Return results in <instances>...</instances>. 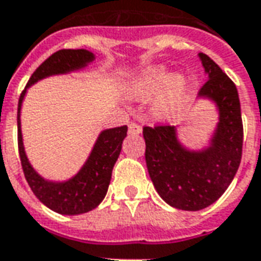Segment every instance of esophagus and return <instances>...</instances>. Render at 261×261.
Masks as SVG:
<instances>
[{"instance_id":"34e87169","label":"esophagus","mask_w":261,"mask_h":261,"mask_svg":"<svg viewBox=\"0 0 261 261\" xmlns=\"http://www.w3.org/2000/svg\"><path fill=\"white\" fill-rule=\"evenodd\" d=\"M141 131H143L141 125L137 124V123H134V121H131L130 124H128V133H130V134H133V136H138Z\"/></svg>"}]
</instances>
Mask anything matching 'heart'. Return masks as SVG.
Instances as JSON below:
<instances>
[{"mask_svg":"<svg viewBox=\"0 0 261 261\" xmlns=\"http://www.w3.org/2000/svg\"><path fill=\"white\" fill-rule=\"evenodd\" d=\"M162 87L164 89L162 88ZM152 112L156 117L167 118L178 112L188 99L191 83L184 74L169 73L167 66H152L136 76L127 85V93L134 99H148L161 90Z\"/></svg>","mask_w":261,"mask_h":261,"instance_id":"b5f03b06","label":"heart"}]
</instances>
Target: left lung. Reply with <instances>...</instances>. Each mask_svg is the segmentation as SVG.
I'll return each instance as SVG.
<instances>
[{"mask_svg": "<svg viewBox=\"0 0 261 261\" xmlns=\"http://www.w3.org/2000/svg\"><path fill=\"white\" fill-rule=\"evenodd\" d=\"M209 79L199 96L219 109V124L211 147L188 151L176 140L175 127L145 125V162L156 192L168 205L200 211L223 195L238 172L243 148V123L236 85L205 54H199Z\"/></svg>", "mask_w": 261, "mask_h": 261, "instance_id": "8db88e82", "label": "left lung"}]
</instances>
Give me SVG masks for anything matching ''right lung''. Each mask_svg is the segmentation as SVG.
<instances>
[{
  "label": "right lung",
  "mask_w": 261,
  "mask_h": 261,
  "mask_svg": "<svg viewBox=\"0 0 261 261\" xmlns=\"http://www.w3.org/2000/svg\"><path fill=\"white\" fill-rule=\"evenodd\" d=\"M93 59V54L86 49H62L55 52L46 61L42 62L29 77L27 87L22 90L18 101V151L25 179L43 205L61 215L86 213L97 207L100 202L105 199L112 179L113 167L120 155L123 140L127 136V125L103 131L94 144L86 164L72 179L66 182H49L36 174L25 155L19 112L25 92L31 85L50 74L66 73L80 69Z\"/></svg>",
  "instance_id": "obj_1"
}]
</instances>
